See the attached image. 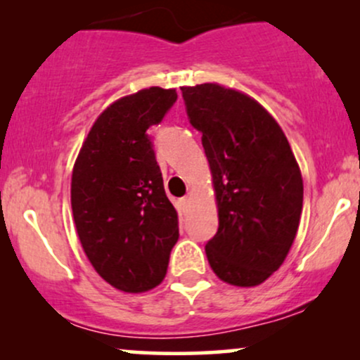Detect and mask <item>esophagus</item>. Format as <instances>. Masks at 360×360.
Here are the masks:
<instances>
[{
  "label": "esophagus",
  "mask_w": 360,
  "mask_h": 360,
  "mask_svg": "<svg viewBox=\"0 0 360 360\" xmlns=\"http://www.w3.org/2000/svg\"><path fill=\"white\" fill-rule=\"evenodd\" d=\"M179 206H181V213H184L186 210H188V206H189V198H188V196L181 198V200H179Z\"/></svg>",
  "instance_id": "34e87169"
}]
</instances>
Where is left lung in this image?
<instances>
[{
	"mask_svg": "<svg viewBox=\"0 0 360 360\" xmlns=\"http://www.w3.org/2000/svg\"><path fill=\"white\" fill-rule=\"evenodd\" d=\"M181 91L217 194L218 232L206 257L225 283L257 286L279 269L298 232V162L278 122L250 96L213 82Z\"/></svg>",
	"mask_w": 360,
	"mask_h": 360,
	"instance_id": "1",
	"label": "left lung"
}]
</instances>
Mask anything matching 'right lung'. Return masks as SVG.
<instances>
[{
  "instance_id": "obj_1",
  "label": "right lung",
  "mask_w": 360,
  "mask_h": 360,
  "mask_svg": "<svg viewBox=\"0 0 360 360\" xmlns=\"http://www.w3.org/2000/svg\"><path fill=\"white\" fill-rule=\"evenodd\" d=\"M176 89L148 88L110 105L91 127L72 171L74 223L106 283L143 292L166 278L179 238L147 128L159 125Z\"/></svg>"
}]
</instances>
